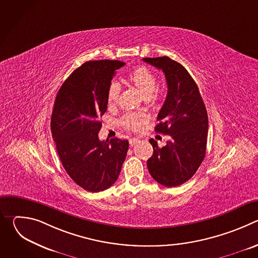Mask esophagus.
<instances>
[{
  "label": "esophagus",
  "mask_w": 258,
  "mask_h": 258,
  "mask_svg": "<svg viewBox=\"0 0 258 258\" xmlns=\"http://www.w3.org/2000/svg\"><path fill=\"white\" fill-rule=\"evenodd\" d=\"M130 145L131 146H134V145H136L138 142H139V140L138 139H136V138H133V139H130Z\"/></svg>",
  "instance_id": "esophagus-1"
}]
</instances>
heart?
Segmentation results:
<instances>
[{
	"mask_svg": "<svg viewBox=\"0 0 258 258\" xmlns=\"http://www.w3.org/2000/svg\"><path fill=\"white\" fill-rule=\"evenodd\" d=\"M130 83H132L143 95L146 100L154 99V93L157 87V80L154 73L147 67L140 66L134 69L127 77ZM120 92V86L117 82H111L107 90V104L113 106L116 104ZM147 120V116L143 113H126L121 118V124L132 131L140 128L141 124Z\"/></svg>",
	"mask_w": 258,
	"mask_h": 258,
	"instance_id": "heart-1",
	"label": "heart"
}]
</instances>
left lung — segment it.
Segmentation results:
<instances>
[{
	"instance_id": "1",
	"label": "left lung",
	"mask_w": 258,
	"mask_h": 258,
	"mask_svg": "<svg viewBox=\"0 0 258 258\" xmlns=\"http://www.w3.org/2000/svg\"><path fill=\"white\" fill-rule=\"evenodd\" d=\"M143 61L161 69L165 76L167 96L155 132L171 138L162 148L154 139L149 140L154 152L147 166L160 185L176 187L195 174L205 157L207 111L195 81L181 64L167 56L143 58Z\"/></svg>"
}]
</instances>
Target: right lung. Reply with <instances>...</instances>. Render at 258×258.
Returning <instances> with one entry per match:
<instances>
[{
  "instance_id": "right-lung-1",
  "label": "right lung",
  "mask_w": 258,
  "mask_h": 258,
  "mask_svg": "<svg viewBox=\"0 0 258 258\" xmlns=\"http://www.w3.org/2000/svg\"><path fill=\"white\" fill-rule=\"evenodd\" d=\"M118 60L88 61L61 86L54 103L51 131L63 167L80 187L100 192L117 180L126 157L127 140H99L100 117L107 110V90Z\"/></svg>"
}]
</instances>
